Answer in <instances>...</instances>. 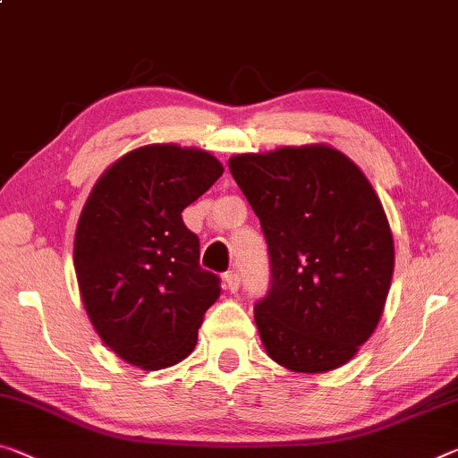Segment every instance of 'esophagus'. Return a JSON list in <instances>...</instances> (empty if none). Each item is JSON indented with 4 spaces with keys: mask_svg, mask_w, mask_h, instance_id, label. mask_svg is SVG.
I'll return each mask as SVG.
<instances>
[{
    "mask_svg": "<svg viewBox=\"0 0 458 458\" xmlns=\"http://www.w3.org/2000/svg\"><path fill=\"white\" fill-rule=\"evenodd\" d=\"M225 284H227V288H229L231 293H237L239 284H242V278H239V272L229 270L227 274H225Z\"/></svg>",
    "mask_w": 458,
    "mask_h": 458,
    "instance_id": "obj_1",
    "label": "esophagus"
}]
</instances>
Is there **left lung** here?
Returning a JSON list of instances; mask_svg holds the SVG:
<instances>
[{
  "label": "left lung",
  "mask_w": 458,
  "mask_h": 458,
  "mask_svg": "<svg viewBox=\"0 0 458 458\" xmlns=\"http://www.w3.org/2000/svg\"><path fill=\"white\" fill-rule=\"evenodd\" d=\"M268 243L270 288L253 305L268 356L297 372L346 364L381 319L393 237L364 174L326 145L229 159Z\"/></svg>",
  "instance_id": "left-lung-1"
}]
</instances>
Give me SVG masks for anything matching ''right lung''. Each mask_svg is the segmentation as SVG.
<instances>
[{"mask_svg":"<svg viewBox=\"0 0 458 458\" xmlns=\"http://www.w3.org/2000/svg\"><path fill=\"white\" fill-rule=\"evenodd\" d=\"M223 175L210 153L147 145L98 180L75 231L77 284L104 344L140 369L194 350L221 278L200 268L199 235L182 210Z\"/></svg>","mask_w":458,"mask_h":458,"instance_id":"add662e5","label":"right lung"}]
</instances>
